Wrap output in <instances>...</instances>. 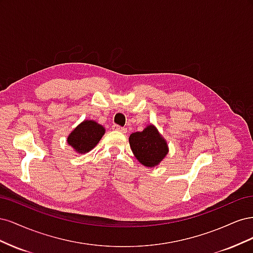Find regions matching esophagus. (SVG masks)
Returning <instances> with one entry per match:
<instances>
[{
    "label": "esophagus",
    "mask_w": 253,
    "mask_h": 253,
    "mask_svg": "<svg viewBox=\"0 0 253 253\" xmlns=\"http://www.w3.org/2000/svg\"><path fill=\"white\" fill-rule=\"evenodd\" d=\"M112 128L114 129V131H119V132H122V133H126V127H122L118 125H114L112 126Z\"/></svg>",
    "instance_id": "1"
}]
</instances>
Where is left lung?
Listing matches in <instances>:
<instances>
[{
	"label": "left lung",
	"instance_id": "8db88e82",
	"mask_svg": "<svg viewBox=\"0 0 253 253\" xmlns=\"http://www.w3.org/2000/svg\"><path fill=\"white\" fill-rule=\"evenodd\" d=\"M132 152L145 167L158 165L168 154V145L155 126H149L142 132L131 134L128 138Z\"/></svg>",
	"mask_w": 253,
	"mask_h": 253
}]
</instances>
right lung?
Listing matches in <instances>:
<instances>
[{"label": "right lung", "instance_id": "add662e5", "mask_svg": "<svg viewBox=\"0 0 253 253\" xmlns=\"http://www.w3.org/2000/svg\"><path fill=\"white\" fill-rule=\"evenodd\" d=\"M104 127L96 121L85 120L76 127L67 138V143L79 153H86L93 149L104 134Z\"/></svg>", "mask_w": 253, "mask_h": 253}]
</instances>
